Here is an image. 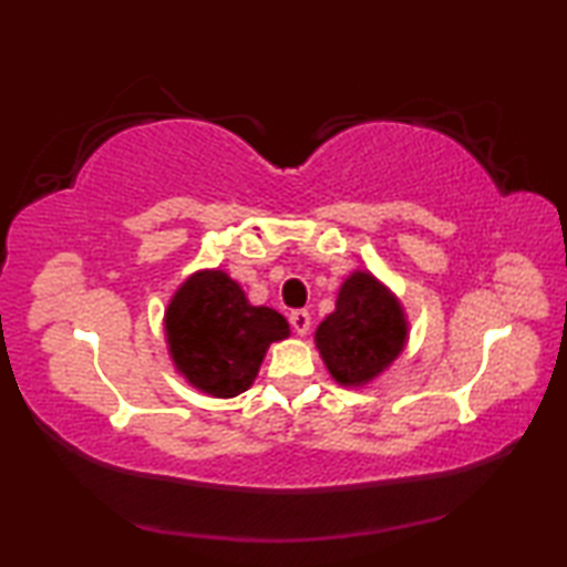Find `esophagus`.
Here are the masks:
<instances>
[{
  "mask_svg": "<svg viewBox=\"0 0 567 567\" xmlns=\"http://www.w3.org/2000/svg\"><path fill=\"white\" fill-rule=\"evenodd\" d=\"M290 324H292V330L297 334H307V332H310V324H312L310 312H307V310H295L290 315Z\"/></svg>",
  "mask_w": 567,
  "mask_h": 567,
  "instance_id": "34e87169",
  "label": "esophagus"
}]
</instances>
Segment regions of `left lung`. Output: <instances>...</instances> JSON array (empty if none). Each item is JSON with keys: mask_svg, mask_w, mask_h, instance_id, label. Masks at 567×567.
I'll return each instance as SVG.
<instances>
[{"mask_svg": "<svg viewBox=\"0 0 567 567\" xmlns=\"http://www.w3.org/2000/svg\"><path fill=\"white\" fill-rule=\"evenodd\" d=\"M410 340L400 297L370 270H352L340 285L334 310L315 330L324 368L342 388L360 390L390 370Z\"/></svg>", "mask_w": 567, "mask_h": 567, "instance_id": "8db88e82", "label": "left lung"}]
</instances>
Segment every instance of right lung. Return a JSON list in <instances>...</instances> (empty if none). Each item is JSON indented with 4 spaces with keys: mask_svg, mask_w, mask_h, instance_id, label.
Returning a JSON list of instances; mask_svg holds the SVG:
<instances>
[{
    "mask_svg": "<svg viewBox=\"0 0 567 567\" xmlns=\"http://www.w3.org/2000/svg\"><path fill=\"white\" fill-rule=\"evenodd\" d=\"M165 342L177 375L209 398H237L252 388L272 342L290 324L267 305H252L219 267L192 272L165 307Z\"/></svg>",
    "mask_w": 567,
    "mask_h": 567,
    "instance_id": "1",
    "label": "right lung"
}]
</instances>
